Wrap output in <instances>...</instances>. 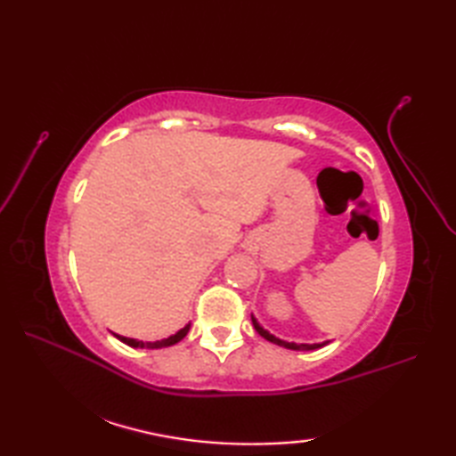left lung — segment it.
Returning a JSON list of instances; mask_svg holds the SVG:
<instances>
[{
	"label": "left lung",
	"mask_w": 456,
	"mask_h": 456,
	"mask_svg": "<svg viewBox=\"0 0 456 456\" xmlns=\"http://www.w3.org/2000/svg\"><path fill=\"white\" fill-rule=\"evenodd\" d=\"M250 319H253V325H255L256 333H258L260 337H265L266 341L274 343V345H278V346L289 348V351H315V348H322V346H325L327 343H331V341H323V343H292V341H284V338H280V337L273 335L270 331H266V329L256 322L255 315H250Z\"/></svg>",
	"instance_id": "1"
}]
</instances>
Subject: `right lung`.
Segmentation results:
<instances>
[{
	"label": "right lung",
	"mask_w": 456,
	"mask_h": 456,
	"mask_svg": "<svg viewBox=\"0 0 456 456\" xmlns=\"http://www.w3.org/2000/svg\"><path fill=\"white\" fill-rule=\"evenodd\" d=\"M190 327H191V323H186V325H183V327L180 329V331H176V333L167 337V338H160V341H139V338H129V337H123V335H118V333H113V335L118 337L121 343L129 345V346H133V348H164V346H172V345L180 343L182 338L188 335Z\"/></svg>",
	"instance_id": "1"
}]
</instances>
